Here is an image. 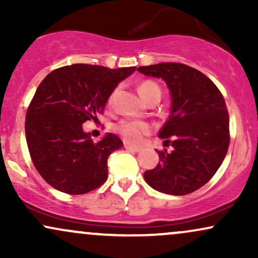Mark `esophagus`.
I'll use <instances>...</instances> for the list:
<instances>
[{
  "instance_id": "1",
  "label": "esophagus",
  "mask_w": 258,
  "mask_h": 258,
  "mask_svg": "<svg viewBox=\"0 0 258 258\" xmlns=\"http://www.w3.org/2000/svg\"><path fill=\"white\" fill-rule=\"evenodd\" d=\"M125 148H126L127 150H130V152H133V153H139V152H141V148L132 147V146H130V144H125Z\"/></svg>"
}]
</instances>
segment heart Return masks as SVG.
I'll return each mask as SVG.
<instances>
[{"mask_svg":"<svg viewBox=\"0 0 258 258\" xmlns=\"http://www.w3.org/2000/svg\"><path fill=\"white\" fill-rule=\"evenodd\" d=\"M117 90L112 91V93L109 97V100H112L115 93ZM138 92L144 99L150 100L154 96L159 94L161 96V91L160 87L155 82L153 81H143L141 85L138 86ZM115 131L122 137L128 144H133V146H137L143 141L144 136L149 135L152 132V126L149 123L144 122V121H138V120H122L115 126Z\"/></svg>","mask_w":258,"mask_h":258,"instance_id":"1","label":"heart"}]
</instances>
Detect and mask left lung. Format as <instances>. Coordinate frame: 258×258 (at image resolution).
<instances>
[{"label": "left lung", "instance_id": "obj_1", "mask_svg": "<svg viewBox=\"0 0 258 258\" xmlns=\"http://www.w3.org/2000/svg\"><path fill=\"white\" fill-rule=\"evenodd\" d=\"M147 76L161 78L171 92V115L159 137L164 146L160 161L144 172L155 190L185 195L198 190L214 177L229 147V115L217 86L194 68L180 63L139 67Z\"/></svg>", "mask_w": 258, "mask_h": 258}]
</instances>
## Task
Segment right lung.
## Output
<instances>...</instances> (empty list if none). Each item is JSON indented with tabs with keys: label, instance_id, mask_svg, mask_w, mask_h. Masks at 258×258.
Masks as SVG:
<instances>
[{
	"label": "right lung",
	"instance_id": "right-lung-1",
	"mask_svg": "<svg viewBox=\"0 0 258 258\" xmlns=\"http://www.w3.org/2000/svg\"><path fill=\"white\" fill-rule=\"evenodd\" d=\"M135 70L73 64L42 80L26 111L25 136L34 166L49 185L79 195L105 182L109 155L123 143L112 133L94 143L82 123L98 120L115 87Z\"/></svg>",
	"mask_w": 258,
	"mask_h": 258
}]
</instances>
